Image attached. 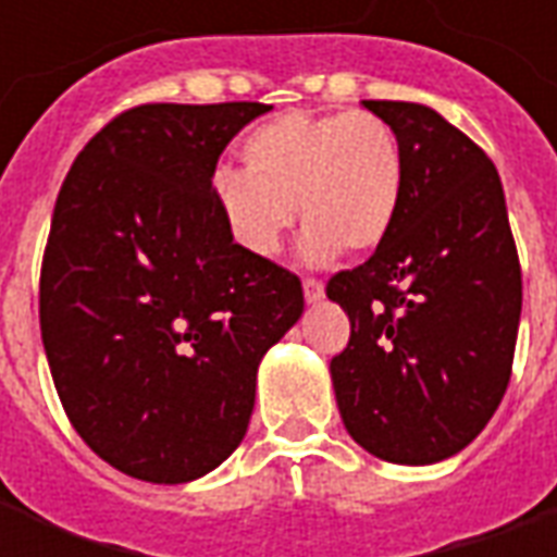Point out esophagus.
Wrapping results in <instances>:
<instances>
[{
    "instance_id": "1",
    "label": "esophagus",
    "mask_w": 557,
    "mask_h": 557,
    "mask_svg": "<svg viewBox=\"0 0 557 557\" xmlns=\"http://www.w3.org/2000/svg\"><path fill=\"white\" fill-rule=\"evenodd\" d=\"M304 298H307V304H319L325 298V286L319 280H304Z\"/></svg>"
}]
</instances>
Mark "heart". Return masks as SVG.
<instances>
[{
	"label": "heart",
	"mask_w": 557,
	"mask_h": 557,
	"mask_svg": "<svg viewBox=\"0 0 557 557\" xmlns=\"http://www.w3.org/2000/svg\"><path fill=\"white\" fill-rule=\"evenodd\" d=\"M242 170L214 172V202L247 253L274 256L307 223L304 259L327 262L346 247L370 253L387 242L403 199V148L370 113H283L242 143Z\"/></svg>",
	"instance_id": "1"
}]
</instances>
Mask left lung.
<instances>
[{
  "label": "left lung",
  "instance_id": "left-lung-1",
  "mask_svg": "<svg viewBox=\"0 0 557 557\" xmlns=\"http://www.w3.org/2000/svg\"><path fill=\"white\" fill-rule=\"evenodd\" d=\"M403 148L394 230L327 280L351 322L331 361L339 414L367 454L432 466L498 409L522 313V274L498 170L432 107L363 101Z\"/></svg>",
  "mask_w": 557,
  "mask_h": 557
}]
</instances>
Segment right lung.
Listing matches in <instances>:
<instances>
[{"instance_id": "obj_1", "label": "right lung", "mask_w": 557, "mask_h": 557, "mask_svg": "<svg viewBox=\"0 0 557 557\" xmlns=\"http://www.w3.org/2000/svg\"><path fill=\"white\" fill-rule=\"evenodd\" d=\"M268 103H146L89 139L59 190L41 339L103 462L190 483L242 444L256 370L304 313L301 280L235 244L211 190Z\"/></svg>"}]
</instances>
